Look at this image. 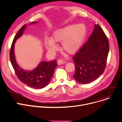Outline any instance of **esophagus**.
<instances>
[{"label": "esophagus", "instance_id": "34e87169", "mask_svg": "<svg viewBox=\"0 0 122 122\" xmlns=\"http://www.w3.org/2000/svg\"><path fill=\"white\" fill-rule=\"evenodd\" d=\"M66 63V61H65L63 60H59L58 61V64L59 65H61V64Z\"/></svg>", "mask_w": 122, "mask_h": 122}]
</instances>
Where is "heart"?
I'll list each match as a JSON object with an SVG mask.
<instances>
[{
  "label": "heart",
  "mask_w": 122,
  "mask_h": 122,
  "mask_svg": "<svg viewBox=\"0 0 122 122\" xmlns=\"http://www.w3.org/2000/svg\"><path fill=\"white\" fill-rule=\"evenodd\" d=\"M86 34V28L83 25H70L56 30L53 33L52 40L46 39L45 46L48 51L54 54L58 50L56 43L62 42L63 50L74 54L79 50Z\"/></svg>",
  "instance_id": "heart-1"
}]
</instances>
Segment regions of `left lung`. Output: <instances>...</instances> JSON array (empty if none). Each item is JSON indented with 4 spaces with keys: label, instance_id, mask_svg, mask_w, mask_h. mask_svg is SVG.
Wrapping results in <instances>:
<instances>
[{
    "label": "left lung",
    "instance_id": "8db88e82",
    "mask_svg": "<svg viewBox=\"0 0 122 122\" xmlns=\"http://www.w3.org/2000/svg\"><path fill=\"white\" fill-rule=\"evenodd\" d=\"M109 51L108 39L102 27L95 24L88 41L73 58L75 79L83 84L97 79L105 70Z\"/></svg>",
    "mask_w": 122,
    "mask_h": 122
}]
</instances>
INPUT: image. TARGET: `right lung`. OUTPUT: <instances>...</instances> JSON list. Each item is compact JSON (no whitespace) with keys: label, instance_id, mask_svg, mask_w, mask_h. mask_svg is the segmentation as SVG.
Masks as SVG:
<instances>
[{"label":"right lung","instance_id":"right-lung-1","mask_svg":"<svg viewBox=\"0 0 122 122\" xmlns=\"http://www.w3.org/2000/svg\"><path fill=\"white\" fill-rule=\"evenodd\" d=\"M37 23L33 21L30 25ZM26 27V25H24L14 37L10 49V59L16 75L21 82L30 88L40 89L44 88L49 84L54 74L57 63L56 60L49 62L44 61L40 62L36 68L30 71L25 70L20 68L15 59L14 46L16 40L23 35Z\"/></svg>","mask_w":122,"mask_h":122}]
</instances>
